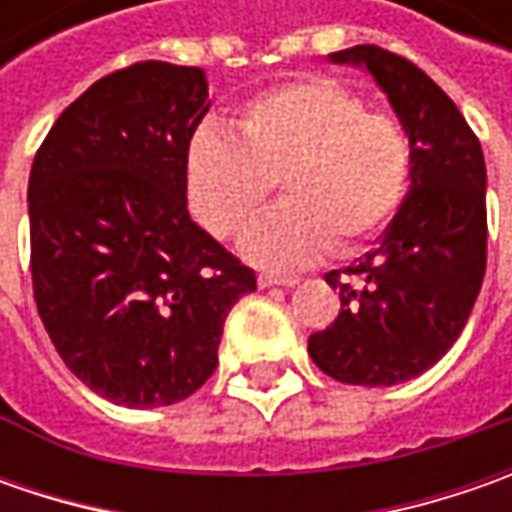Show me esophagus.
<instances>
[{
    "label": "esophagus",
    "mask_w": 512,
    "mask_h": 512,
    "mask_svg": "<svg viewBox=\"0 0 512 512\" xmlns=\"http://www.w3.org/2000/svg\"><path fill=\"white\" fill-rule=\"evenodd\" d=\"M296 282L299 279H293V276H267V273L259 276V287H293Z\"/></svg>",
    "instance_id": "obj_1"
}]
</instances>
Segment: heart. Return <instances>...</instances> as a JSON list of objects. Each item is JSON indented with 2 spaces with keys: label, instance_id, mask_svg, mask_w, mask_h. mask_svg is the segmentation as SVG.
I'll list each match as a JSON object with an SVG mask.
<instances>
[{
  "label": "heart",
  "instance_id": "heart-1",
  "mask_svg": "<svg viewBox=\"0 0 512 512\" xmlns=\"http://www.w3.org/2000/svg\"><path fill=\"white\" fill-rule=\"evenodd\" d=\"M413 145L390 113L330 79H302L250 99L236 136L205 125L185 153L190 207L219 239L245 233L273 185L285 205L245 236V256L270 270L316 262L330 242L350 253L402 207Z\"/></svg>",
  "mask_w": 512,
  "mask_h": 512
}]
</instances>
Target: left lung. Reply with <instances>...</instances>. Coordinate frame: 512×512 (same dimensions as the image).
Here are the masks:
<instances>
[{
  "instance_id": "left-lung-1",
  "label": "left lung",
  "mask_w": 512,
  "mask_h": 512,
  "mask_svg": "<svg viewBox=\"0 0 512 512\" xmlns=\"http://www.w3.org/2000/svg\"><path fill=\"white\" fill-rule=\"evenodd\" d=\"M362 68L413 145L410 187L373 250L325 273L336 322L307 339L330 379L393 387L430 370L459 339L487 265V170L479 139L422 68L376 45L327 56Z\"/></svg>"
}]
</instances>
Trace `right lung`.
Returning a JSON list of instances; mask_svg holds the SVG:
<instances>
[{
    "instance_id": "right-lung-1",
    "label": "right lung",
    "mask_w": 512,
    "mask_h": 512,
    "mask_svg": "<svg viewBox=\"0 0 512 512\" xmlns=\"http://www.w3.org/2000/svg\"><path fill=\"white\" fill-rule=\"evenodd\" d=\"M210 110L202 68L139 62L93 82L28 182L33 296L50 342L122 407L193 396L256 273L187 213L185 153Z\"/></svg>"
}]
</instances>
